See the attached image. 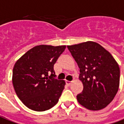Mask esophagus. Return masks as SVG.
Instances as JSON below:
<instances>
[{
  "mask_svg": "<svg viewBox=\"0 0 124 124\" xmlns=\"http://www.w3.org/2000/svg\"><path fill=\"white\" fill-rule=\"evenodd\" d=\"M71 82H70V81H69V80H66V84L68 85V86H70V84H71Z\"/></svg>",
  "mask_w": 124,
  "mask_h": 124,
  "instance_id": "1",
  "label": "esophagus"
}]
</instances>
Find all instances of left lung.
Returning <instances> with one entry per match:
<instances>
[{
	"label": "left lung",
	"mask_w": 124,
	"mask_h": 124,
	"mask_svg": "<svg viewBox=\"0 0 124 124\" xmlns=\"http://www.w3.org/2000/svg\"><path fill=\"white\" fill-rule=\"evenodd\" d=\"M79 68L83 92L77 100L91 110L104 108L113 101L119 86L120 70L113 55L98 43L87 41L67 46Z\"/></svg>",
	"instance_id": "8db88e82"
}]
</instances>
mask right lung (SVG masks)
Segmentation results:
<instances>
[{
    "label": "right lung",
    "mask_w": 124,
    "mask_h": 124,
    "mask_svg": "<svg viewBox=\"0 0 124 124\" xmlns=\"http://www.w3.org/2000/svg\"><path fill=\"white\" fill-rule=\"evenodd\" d=\"M66 49L65 45H38L16 61L12 83L16 93L27 108L45 111L58 102L65 81L54 78V64Z\"/></svg>",
    "instance_id": "add662e5"
}]
</instances>
